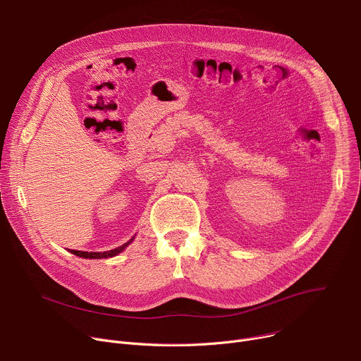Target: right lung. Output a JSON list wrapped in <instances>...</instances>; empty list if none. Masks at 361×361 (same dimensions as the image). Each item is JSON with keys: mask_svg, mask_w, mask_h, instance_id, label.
<instances>
[{"mask_svg": "<svg viewBox=\"0 0 361 361\" xmlns=\"http://www.w3.org/2000/svg\"><path fill=\"white\" fill-rule=\"evenodd\" d=\"M132 241L126 243L125 245L122 247H117L114 250H110V251H106V252H86V251H75V250H70L71 254L77 255V257H82V258H92V259H97V258H110V257H114L117 255L118 252H122L125 250V247H128Z\"/></svg>", "mask_w": 361, "mask_h": 361, "instance_id": "1", "label": "right lung"}]
</instances>
